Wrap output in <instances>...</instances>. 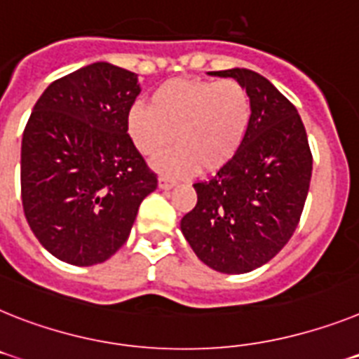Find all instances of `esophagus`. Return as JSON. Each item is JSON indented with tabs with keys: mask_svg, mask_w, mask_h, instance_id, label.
Listing matches in <instances>:
<instances>
[{
	"mask_svg": "<svg viewBox=\"0 0 359 359\" xmlns=\"http://www.w3.org/2000/svg\"><path fill=\"white\" fill-rule=\"evenodd\" d=\"M175 186V180H171L170 177H161L158 179V188L161 189H170Z\"/></svg>",
	"mask_w": 359,
	"mask_h": 359,
	"instance_id": "obj_1",
	"label": "esophagus"
}]
</instances>
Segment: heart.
<instances>
[{
	"instance_id": "1",
	"label": "heart",
	"mask_w": 359,
	"mask_h": 359,
	"mask_svg": "<svg viewBox=\"0 0 359 359\" xmlns=\"http://www.w3.org/2000/svg\"><path fill=\"white\" fill-rule=\"evenodd\" d=\"M254 116L248 89L237 80L177 78L151 93V105L133 104L126 128L144 156L177 146L156 156L155 165L171 177L219 171L236 158Z\"/></svg>"
}]
</instances>
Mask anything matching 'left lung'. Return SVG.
<instances>
[{"instance_id":"1","label":"left lung","mask_w":359,"mask_h":359,"mask_svg":"<svg viewBox=\"0 0 359 359\" xmlns=\"http://www.w3.org/2000/svg\"><path fill=\"white\" fill-rule=\"evenodd\" d=\"M210 74L243 83L254 116L236 158L194 184L197 204L182 217L180 230L204 264L246 273L294 236L309 195L312 153L297 109L266 78L250 69Z\"/></svg>"}]
</instances>
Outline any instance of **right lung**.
I'll use <instances>...</instances> for the list:
<instances>
[{
    "label": "right lung",
    "instance_id": "right-lung-1",
    "mask_svg": "<svg viewBox=\"0 0 359 359\" xmlns=\"http://www.w3.org/2000/svg\"><path fill=\"white\" fill-rule=\"evenodd\" d=\"M138 93L135 72L96 62L36 102L21 140V203L36 239L60 261H107L156 189L126 128Z\"/></svg>",
    "mask_w": 359,
    "mask_h": 359
}]
</instances>
